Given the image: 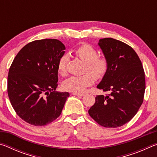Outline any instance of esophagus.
<instances>
[{
    "instance_id": "esophagus-1",
    "label": "esophagus",
    "mask_w": 157,
    "mask_h": 157,
    "mask_svg": "<svg viewBox=\"0 0 157 157\" xmlns=\"http://www.w3.org/2000/svg\"><path fill=\"white\" fill-rule=\"evenodd\" d=\"M72 95H77V96H83L84 95V94H79V93H72Z\"/></svg>"
}]
</instances>
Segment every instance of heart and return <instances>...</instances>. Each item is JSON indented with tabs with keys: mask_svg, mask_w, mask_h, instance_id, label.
I'll return each instance as SVG.
<instances>
[{
	"mask_svg": "<svg viewBox=\"0 0 157 157\" xmlns=\"http://www.w3.org/2000/svg\"><path fill=\"white\" fill-rule=\"evenodd\" d=\"M75 56L84 62L82 71L84 75L73 76L68 78L62 84L65 91L80 93L84 91L87 86L94 83L95 76L98 79H102L107 74L109 67V60L105 56H99L97 49L89 44H82L73 50ZM68 56L63 55L57 63L58 72L61 75L67 74Z\"/></svg>",
	"mask_w": 157,
	"mask_h": 157,
	"instance_id": "heart-1",
	"label": "heart"
}]
</instances>
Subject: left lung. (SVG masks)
<instances>
[{"instance_id": "obj_1", "label": "left lung", "mask_w": 157, "mask_h": 157, "mask_svg": "<svg viewBox=\"0 0 157 157\" xmlns=\"http://www.w3.org/2000/svg\"><path fill=\"white\" fill-rule=\"evenodd\" d=\"M98 45L109 67L97 87L110 94L97 95L89 113L100 125L115 128L131 121L141 106L145 72L136 52L129 45L112 38L101 39Z\"/></svg>"}]
</instances>
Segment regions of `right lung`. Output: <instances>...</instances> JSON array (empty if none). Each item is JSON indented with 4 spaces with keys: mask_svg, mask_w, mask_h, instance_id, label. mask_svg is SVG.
<instances>
[{
    "mask_svg": "<svg viewBox=\"0 0 157 157\" xmlns=\"http://www.w3.org/2000/svg\"><path fill=\"white\" fill-rule=\"evenodd\" d=\"M65 46L55 39L35 40L18 52L10 66L7 94L20 118L34 126H44L60 116L68 92L55 91L59 58Z\"/></svg>",
    "mask_w": 157,
    "mask_h": 157,
    "instance_id": "add662e5",
    "label": "right lung"
}]
</instances>
